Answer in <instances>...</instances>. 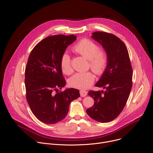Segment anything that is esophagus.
<instances>
[{
    "mask_svg": "<svg viewBox=\"0 0 153 153\" xmlns=\"http://www.w3.org/2000/svg\"><path fill=\"white\" fill-rule=\"evenodd\" d=\"M80 94L82 97H85L87 95V91L84 90H80Z\"/></svg>",
    "mask_w": 153,
    "mask_h": 153,
    "instance_id": "esophagus-1",
    "label": "esophagus"
}]
</instances>
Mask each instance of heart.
<instances>
[{
    "label": "heart",
    "mask_w": 153,
    "mask_h": 153,
    "mask_svg": "<svg viewBox=\"0 0 153 153\" xmlns=\"http://www.w3.org/2000/svg\"><path fill=\"white\" fill-rule=\"evenodd\" d=\"M73 51L88 59V66L97 75L101 76L105 71L108 65V55L106 51L100 49L99 46L89 39H83L73 47ZM60 66L66 74L73 73L71 58L68 53L62 54L60 59ZM95 77L90 72L77 73L69 80L72 87L79 89L89 88L94 81Z\"/></svg>",
    "instance_id": "b5f03b06"
}]
</instances>
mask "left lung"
I'll list each match as a JSON object with an SVG mask.
<instances>
[{"mask_svg":"<svg viewBox=\"0 0 153 153\" xmlns=\"http://www.w3.org/2000/svg\"><path fill=\"white\" fill-rule=\"evenodd\" d=\"M91 38L102 45L108 55V65L95 86L105 91H89L93 106L87 110L90 118L101 123L113 121L122 112L132 86V68L126 45L115 35L96 32Z\"/></svg>","mask_w":153,"mask_h":153,"instance_id":"1","label":"left lung"}]
</instances>
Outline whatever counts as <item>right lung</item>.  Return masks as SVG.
I'll list each match as a JSON object with an SVG mask.
<instances>
[{"label": "right lung", "instance_id": "obj_1", "mask_svg": "<svg viewBox=\"0 0 153 153\" xmlns=\"http://www.w3.org/2000/svg\"><path fill=\"white\" fill-rule=\"evenodd\" d=\"M76 36L57 35L48 36L32 49L25 71L26 99L32 112L41 121L55 124L66 116L71 102L80 96L79 90L59 89L66 81L60 59Z\"/></svg>", "mask_w": 153, "mask_h": 153}]
</instances>
